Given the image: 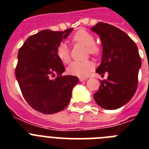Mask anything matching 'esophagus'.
I'll return each instance as SVG.
<instances>
[{"label": "esophagus", "instance_id": "esophagus-1", "mask_svg": "<svg viewBox=\"0 0 149 149\" xmlns=\"http://www.w3.org/2000/svg\"><path fill=\"white\" fill-rule=\"evenodd\" d=\"M85 80H86V78H85V77H79V81H81V82H82V81H85Z\"/></svg>", "mask_w": 149, "mask_h": 149}]
</instances>
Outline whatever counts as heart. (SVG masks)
Here are the masks:
<instances>
[{"instance_id":"b5f03b06","label":"heart","mask_w":149,"mask_h":149,"mask_svg":"<svg viewBox=\"0 0 149 149\" xmlns=\"http://www.w3.org/2000/svg\"><path fill=\"white\" fill-rule=\"evenodd\" d=\"M72 42L85 46L88 53L93 56H98L101 53V48L95 43V36L86 30H79L74 34ZM56 54L62 63L67 64L70 62V51L65 43H61L56 48ZM94 68V63L90 60L84 62H73L67 68L69 74L78 77H86Z\"/></svg>"}]
</instances>
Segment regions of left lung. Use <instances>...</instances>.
Returning a JSON list of instances; mask_svg holds the SVG:
<instances>
[{
    "mask_svg": "<svg viewBox=\"0 0 149 149\" xmlns=\"http://www.w3.org/2000/svg\"><path fill=\"white\" fill-rule=\"evenodd\" d=\"M92 30L100 36L103 46L102 60L96 72L102 75L108 72L93 98L102 108L116 110L136 93L141 58L136 43L118 27L99 22Z\"/></svg>",
    "mask_w": 149,
    "mask_h": 149,
    "instance_id": "8db88e82",
    "label": "left lung"
}]
</instances>
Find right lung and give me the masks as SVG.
Returning <instances> with one entry per match:
<instances>
[{
  "mask_svg": "<svg viewBox=\"0 0 149 149\" xmlns=\"http://www.w3.org/2000/svg\"><path fill=\"white\" fill-rule=\"evenodd\" d=\"M73 28L64 31L44 30L30 37L19 48L15 77L24 98L32 108L44 114L65 109L78 77L62 75L65 70L56 48ZM58 75L55 79L51 77Z\"/></svg>",
  "mask_w": 149,
  "mask_h": 149,
  "instance_id": "right-lung-1",
  "label": "right lung"
}]
</instances>
